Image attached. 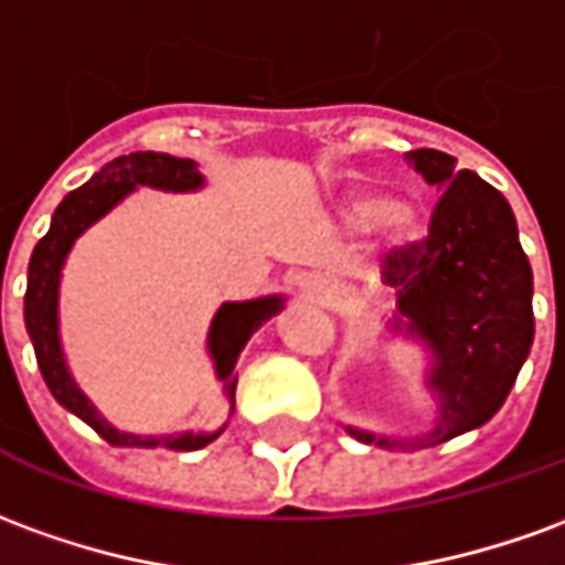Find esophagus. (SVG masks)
<instances>
[{
  "mask_svg": "<svg viewBox=\"0 0 565 565\" xmlns=\"http://www.w3.org/2000/svg\"><path fill=\"white\" fill-rule=\"evenodd\" d=\"M299 287H302V294L309 296V299H327L330 296V287H327V281H323L321 275H306L302 281H299Z\"/></svg>",
  "mask_w": 565,
  "mask_h": 565,
  "instance_id": "34e87169",
  "label": "esophagus"
}]
</instances>
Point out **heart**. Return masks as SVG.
Masks as SVG:
<instances>
[{"instance_id": "obj_1", "label": "heart", "mask_w": 565, "mask_h": 565, "mask_svg": "<svg viewBox=\"0 0 565 565\" xmlns=\"http://www.w3.org/2000/svg\"><path fill=\"white\" fill-rule=\"evenodd\" d=\"M342 220L358 232L379 228L388 247H404L422 235V220L416 207L401 204L392 192L376 186H364L351 192L342 204Z\"/></svg>"}]
</instances>
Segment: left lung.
<instances>
[{
  "label": "left lung",
  "instance_id": "left-lung-1",
  "mask_svg": "<svg viewBox=\"0 0 565 565\" xmlns=\"http://www.w3.org/2000/svg\"><path fill=\"white\" fill-rule=\"evenodd\" d=\"M413 168L440 189L428 235L397 247L382 263V284L397 302L409 337L434 354L428 388L440 419L416 440L376 437L351 428L361 444L434 447L489 422L526 361L535 333L532 269L516 238L511 204L475 171H456V159L437 149H413Z\"/></svg>",
  "mask_w": 565,
  "mask_h": 565
}]
</instances>
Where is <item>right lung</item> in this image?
Instances as JSON below:
<instances>
[{
	"mask_svg": "<svg viewBox=\"0 0 565 565\" xmlns=\"http://www.w3.org/2000/svg\"><path fill=\"white\" fill-rule=\"evenodd\" d=\"M204 177L199 173V164L192 159H177L164 152H131L121 159L109 161L104 171L94 173L85 186L73 189L66 199L57 204V211L51 216V228L45 238L35 244L30 256V271H26V296H23V321L26 333L33 339L35 361L42 370V379L57 397V404L66 406L70 413H76L78 419L88 422L94 431L104 437L113 447H164L171 449H201L207 447L220 431L214 434H168V437H140V434H125L113 428L109 422L94 409L88 397L82 394L61 349V330H57V296H61V269L63 259L70 254V247L76 238L97 223L100 216L109 214L118 201L137 186L164 189V192H192L201 189ZM284 309V296H263L250 302H226L220 306L207 333V349L214 358L216 379L223 382L226 401L235 409V385H238V354L247 345V339L266 321H271Z\"/></svg>",
	"mask_w": 565,
	"mask_h": 565,
	"instance_id": "obj_1",
	"label": "right lung"
}]
</instances>
